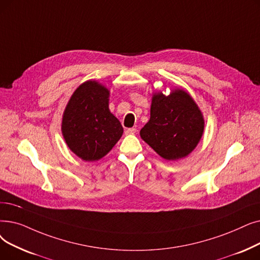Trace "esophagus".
<instances>
[{
  "instance_id": "esophagus-1",
  "label": "esophagus",
  "mask_w": 260,
  "mask_h": 260,
  "mask_svg": "<svg viewBox=\"0 0 260 260\" xmlns=\"http://www.w3.org/2000/svg\"><path fill=\"white\" fill-rule=\"evenodd\" d=\"M136 128H135V127H132V128H127L126 131H125V134L126 135H134L135 133H136Z\"/></svg>"
}]
</instances>
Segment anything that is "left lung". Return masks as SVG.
Instances as JSON below:
<instances>
[{
	"mask_svg": "<svg viewBox=\"0 0 260 260\" xmlns=\"http://www.w3.org/2000/svg\"><path fill=\"white\" fill-rule=\"evenodd\" d=\"M150 114L140 137L164 159H182L197 148L205 120L186 90L175 87L169 95L161 91L153 93Z\"/></svg>",
	"mask_w": 260,
	"mask_h": 260,
	"instance_id": "8db88e82",
	"label": "left lung"
}]
</instances>
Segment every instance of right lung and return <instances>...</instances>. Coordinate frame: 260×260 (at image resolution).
Here are the masks:
<instances>
[{
	"mask_svg": "<svg viewBox=\"0 0 260 260\" xmlns=\"http://www.w3.org/2000/svg\"><path fill=\"white\" fill-rule=\"evenodd\" d=\"M109 90L89 80L78 86L68 102L61 134L69 148L85 161L107 155L123 134L120 121L109 110Z\"/></svg>",
	"mask_w": 260,
	"mask_h": 260,
	"instance_id": "right-lung-1",
	"label": "right lung"
}]
</instances>
